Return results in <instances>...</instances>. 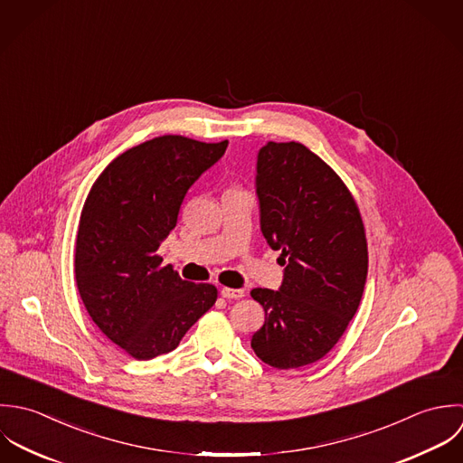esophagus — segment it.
I'll return each instance as SVG.
<instances>
[{"label": "esophagus", "instance_id": "esophagus-1", "mask_svg": "<svg viewBox=\"0 0 463 463\" xmlns=\"http://www.w3.org/2000/svg\"><path fill=\"white\" fill-rule=\"evenodd\" d=\"M220 295H222L223 298L236 300V298L245 297V289H240V288H227V286H223V288L220 289Z\"/></svg>", "mask_w": 463, "mask_h": 463}]
</instances>
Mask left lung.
<instances>
[{"instance_id":"obj_1","label":"left lung","mask_w":463,"mask_h":463,"mask_svg":"<svg viewBox=\"0 0 463 463\" xmlns=\"http://www.w3.org/2000/svg\"><path fill=\"white\" fill-rule=\"evenodd\" d=\"M261 232L279 250V291H250L265 309L256 356L276 369L322 360L353 320L367 280L360 207L338 174L302 143H274L258 156Z\"/></svg>"}]
</instances>
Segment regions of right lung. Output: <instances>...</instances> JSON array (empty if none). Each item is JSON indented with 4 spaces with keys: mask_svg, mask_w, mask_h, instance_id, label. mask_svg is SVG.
<instances>
[{
    "mask_svg": "<svg viewBox=\"0 0 463 463\" xmlns=\"http://www.w3.org/2000/svg\"><path fill=\"white\" fill-rule=\"evenodd\" d=\"M229 141L159 136L118 156L84 202L75 279L98 329L136 360L174 351L216 302L218 289L189 282L157 254L177 225L187 189Z\"/></svg>",
    "mask_w": 463,
    "mask_h": 463,
    "instance_id": "obj_1",
    "label": "right lung"
}]
</instances>
